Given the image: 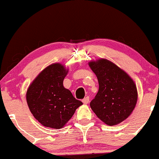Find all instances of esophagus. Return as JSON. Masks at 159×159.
I'll return each mask as SVG.
<instances>
[{"label":"esophagus","mask_w":159,"mask_h":159,"mask_svg":"<svg viewBox=\"0 0 159 159\" xmlns=\"http://www.w3.org/2000/svg\"><path fill=\"white\" fill-rule=\"evenodd\" d=\"M89 97H88V96H86V98H84V99H83V102L84 104L89 103Z\"/></svg>","instance_id":"1"}]
</instances>
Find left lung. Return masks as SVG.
Masks as SVG:
<instances>
[{
	"label": "left lung",
	"instance_id": "8db88e82",
	"mask_svg": "<svg viewBox=\"0 0 159 159\" xmlns=\"http://www.w3.org/2000/svg\"><path fill=\"white\" fill-rule=\"evenodd\" d=\"M99 81V91L90 107L108 125L123 122L132 114L138 99L136 85L126 72L106 59L89 62Z\"/></svg>",
	"mask_w": 159,
	"mask_h": 159
}]
</instances>
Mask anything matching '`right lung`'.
<instances>
[{"label": "right lung", "instance_id": "1", "mask_svg": "<svg viewBox=\"0 0 159 159\" xmlns=\"http://www.w3.org/2000/svg\"><path fill=\"white\" fill-rule=\"evenodd\" d=\"M68 71L62 63H52L39 73L27 89L26 99L30 112L43 126L63 128L83 105L63 86Z\"/></svg>", "mask_w": 159, "mask_h": 159}]
</instances>
